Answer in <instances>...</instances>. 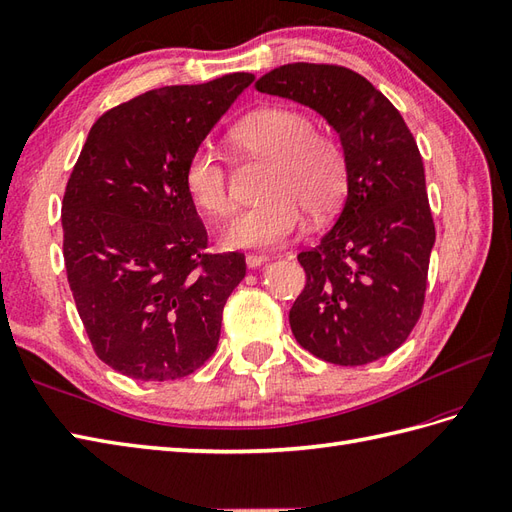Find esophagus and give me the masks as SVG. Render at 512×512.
<instances>
[{
  "instance_id": "1",
  "label": "esophagus",
  "mask_w": 512,
  "mask_h": 512,
  "mask_svg": "<svg viewBox=\"0 0 512 512\" xmlns=\"http://www.w3.org/2000/svg\"><path fill=\"white\" fill-rule=\"evenodd\" d=\"M266 261H268V257H266V255H248V257H246V266L253 270V268L264 266Z\"/></svg>"
}]
</instances>
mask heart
<instances>
[{"label": "heart", "instance_id": "1", "mask_svg": "<svg viewBox=\"0 0 512 512\" xmlns=\"http://www.w3.org/2000/svg\"><path fill=\"white\" fill-rule=\"evenodd\" d=\"M235 153L270 162L259 205L233 218L222 235L227 248H272L298 229L303 209L311 218H326L344 201L348 164L344 149L313 127L307 114L270 106L255 110L229 131ZM183 183L194 205L209 218L231 212L229 168L222 155L201 144L188 157Z\"/></svg>", "mask_w": 512, "mask_h": 512}]
</instances>
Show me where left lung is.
Listing matches in <instances>:
<instances>
[{
  "mask_svg": "<svg viewBox=\"0 0 512 512\" xmlns=\"http://www.w3.org/2000/svg\"><path fill=\"white\" fill-rule=\"evenodd\" d=\"M255 88L324 116L348 164L342 214L298 255L307 283L290 309L296 342L335 365L383 359L422 316L435 244L417 142L381 90L346 67L283 64Z\"/></svg>",
  "mask_w": 512,
  "mask_h": 512,
  "instance_id": "obj_1",
  "label": "left lung"
}]
</instances>
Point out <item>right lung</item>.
<instances>
[{
  "label": "right lung",
  "instance_id": "right-lung-1",
  "mask_svg": "<svg viewBox=\"0 0 512 512\" xmlns=\"http://www.w3.org/2000/svg\"><path fill=\"white\" fill-rule=\"evenodd\" d=\"M253 73L162 86L90 127L62 201V253L97 357L136 381H175L214 355L222 309L246 274L207 253L183 183L188 157Z\"/></svg>",
  "mask_w": 512,
  "mask_h": 512
}]
</instances>
